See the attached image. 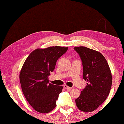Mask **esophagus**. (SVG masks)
Here are the masks:
<instances>
[{"mask_svg":"<svg viewBox=\"0 0 124 124\" xmlns=\"http://www.w3.org/2000/svg\"><path fill=\"white\" fill-rule=\"evenodd\" d=\"M63 86H64V87L65 89H68V90H69V89H70L71 88L70 87L68 86H67V85H64Z\"/></svg>","mask_w":124,"mask_h":124,"instance_id":"obj_1","label":"esophagus"}]
</instances>
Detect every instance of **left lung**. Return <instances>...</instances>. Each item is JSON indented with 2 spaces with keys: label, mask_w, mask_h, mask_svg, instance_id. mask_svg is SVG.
<instances>
[{
  "label": "left lung",
  "mask_w": 124,
  "mask_h": 124,
  "mask_svg": "<svg viewBox=\"0 0 124 124\" xmlns=\"http://www.w3.org/2000/svg\"><path fill=\"white\" fill-rule=\"evenodd\" d=\"M79 55L83 67L85 88L76 99L80 110L90 112L96 110L107 98L112 85V75L106 59L101 53L87 47H74Z\"/></svg>",
  "instance_id": "8db88e82"
}]
</instances>
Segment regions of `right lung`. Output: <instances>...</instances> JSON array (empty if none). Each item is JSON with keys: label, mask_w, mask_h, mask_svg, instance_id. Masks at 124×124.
<instances>
[{"label": "right lung", "mask_w": 124, "mask_h": 124, "mask_svg": "<svg viewBox=\"0 0 124 124\" xmlns=\"http://www.w3.org/2000/svg\"><path fill=\"white\" fill-rule=\"evenodd\" d=\"M68 49L60 46L36 49L25 61L20 73V83L25 99L36 111L46 114L56 107L63 87L49 83L48 76Z\"/></svg>", "instance_id": "1"}]
</instances>
